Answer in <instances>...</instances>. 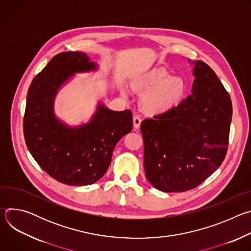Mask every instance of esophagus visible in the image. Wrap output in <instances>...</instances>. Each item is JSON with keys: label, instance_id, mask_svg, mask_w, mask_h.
<instances>
[{"label": "esophagus", "instance_id": "1", "mask_svg": "<svg viewBox=\"0 0 251 251\" xmlns=\"http://www.w3.org/2000/svg\"><path fill=\"white\" fill-rule=\"evenodd\" d=\"M141 118H140V116L139 115H134V117H133V123H134V127L136 128V129H138L139 127H140V124H141Z\"/></svg>", "mask_w": 251, "mask_h": 251}]
</instances>
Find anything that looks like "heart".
<instances>
[{
	"label": "heart",
	"mask_w": 251,
	"mask_h": 251,
	"mask_svg": "<svg viewBox=\"0 0 251 251\" xmlns=\"http://www.w3.org/2000/svg\"><path fill=\"white\" fill-rule=\"evenodd\" d=\"M140 84L150 88L142 97L145 108L153 113L167 112L176 107L186 92V82L180 76H172L166 68H155L140 80Z\"/></svg>",
	"instance_id": "heart-1"
}]
</instances>
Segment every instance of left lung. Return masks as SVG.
I'll return each instance as SVG.
<instances>
[{"label": "left lung", "instance_id": "obj_1", "mask_svg": "<svg viewBox=\"0 0 251 251\" xmlns=\"http://www.w3.org/2000/svg\"><path fill=\"white\" fill-rule=\"evenodd\" d=\"M193 63V93L173 109L141 123L146 177L166 193L198 187L227 152L230 96L205 62Z\"/></svg>", "mask_w": 251, "mask_h": 251}]
</instances>
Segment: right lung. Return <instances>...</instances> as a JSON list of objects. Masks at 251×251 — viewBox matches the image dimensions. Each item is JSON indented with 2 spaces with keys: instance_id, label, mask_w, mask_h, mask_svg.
Returning a JSON list of instances; mask_svg holds the SVG:
<instances>
[{
  "instance_id": "right-lung-1",
  "label": "right lung",
  "mask_w": 251,
  "mask_h": 251,
  "mask_svg": "<svg viewBox=\"0 0 251 251\" xmlns=\"http://www.w3.org/2000/svg\"><path fill=\"white\" fill-rule=\"evenodd\" d=\"M96 63L80 51L56 54L28 88L24 136L33 159L54 180L69 186L97 182L110 166L118 141L133 127L130 110L113 111L98 104L87 124L69 127L53 113L60 86L75 74L88 73Z\"/></svg>"
}]
</instances>
